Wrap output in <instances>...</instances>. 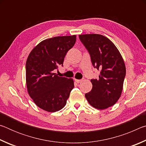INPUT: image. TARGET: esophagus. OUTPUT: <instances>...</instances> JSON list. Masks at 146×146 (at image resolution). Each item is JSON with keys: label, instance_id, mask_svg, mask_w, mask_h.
Listing matches in <instances>:
<instances>
[{"label": "esophagus", "instance_id": "esophagus-1", "mask_svg": "<svg viewBox=\"0 0 146 146\" xmlns=\"http://www.w3.org/2000/svg\"><path fill=\"white\" fill-rule=\"evenodd\" d=\"M75 82L76 83H80L82 82V80H78V79H75Z\"/></svg>", "mask_w": 146, "mask_h": 146}]
</instances>
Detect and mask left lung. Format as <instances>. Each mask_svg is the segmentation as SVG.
Here are the masks:
<instances>
[{"mask_svg": "<svg viewBox=\"0 0 146 146\" xmlns=\"http://www.w3.org/2000/svg\"><path fill=\"white\" fill-rule=\"evenodd\" d=\"M79 38L90 53L94 67L100 70L98 78L91 80L92 90L85 97L93 108L105 110L116 104L122 94L124 61L115 44L102 35H80Z\"/></svg>", "mask_w": 146, "mask_h": 146, "instance_id": "obj_1", "label": "left lung"}]
</instances>
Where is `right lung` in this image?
I'll use <instances>...</instances> for the list:
<instances>
[{"label":"right lung","mask_w":146,"mask_h":146,"mask_svg":"<svg viewBox=\"0 0 146 146\" xmlns=\"http://www.w3.org/2000/svg\"><path fill=\"white\" fill-rule=\"evenodd\" d=\"M75 42V35L55 36L40 42L29 54L26 64L27 90L42 110L56 112L66 104L74 88L73 79L60 77L53 71L62 65Z\"/></svg>","instance_id":"right-lung-1"}]
</instances>
